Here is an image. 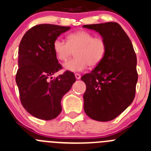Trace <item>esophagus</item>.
Instances as JSON below:
<instances>
[{"instance_id":"34e87169","label":"esophagus","mask_w":151,"mask_h":151,"mask_svg":"<svg viewBox=\"0 0 151 151\" xmlns=\"http://www.w3.org/2000/svg\"><path fill=\"white\" fill-rule=\"evenodd\" d=\"M75 76H76V79H80L81 78V75H79L78 73H76V74H75Z\"/></svg>"}]
</instances>
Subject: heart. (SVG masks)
Wrapping results in <instances>:
<instances>
[{
  "label": "heart",
  "mask_w": 151,
  "mask_h": 151,
  "mask_svg": "<svg viewBox=\"0 0 151 151\" xmlns=\"http://www.w3.org/2000/svg\"><path fill=\"white\" fill-rule=\"evenodd\" d=\"M53 51L60 61H66L75 52V57L64 64L65 70L81 72L88 65L91 67L98 66L104 59L107 50L106 41L101 37H94L86 31H78L67 37V42L57 38L52 44Z\"/></svg>",
  "instance_id": "heart-1"
}]
</instances>
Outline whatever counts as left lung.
I'll return each mask as SVG.
<instances>
[{
    "instance_id": "8db88e82",
    "label": "left lung",
    "mask_w": 151,
    "mask_h": 151,
    "mask_svg": "<svg viewBox=\"0 0 151 151\" xmlns=\"http://www.w3.org/2000/svg\"><path fill=\"white\" fill-rule=\"evenodd\" d=\"M106 41L104 59L81 79L85 83L84 110L92 119L108 122L121 114L133 102L138 81L137 59L133 44L116 22L84 25Z\"/></svg>"
}]
</instances>
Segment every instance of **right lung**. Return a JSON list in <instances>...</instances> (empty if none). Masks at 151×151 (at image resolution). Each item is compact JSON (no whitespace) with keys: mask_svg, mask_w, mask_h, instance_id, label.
I'll use <instances>...</instances> for the list:
<instances>
[{"mask_svg":"<svg viewBox=\"0 0 151 151\" xmlns=\"http://www.w3.org/2000/svg\"><path fill=\"white\" fill-rule=\"evenodd\" d=\"M70 29L39 24L29 29L20 43L15 80L21 104L39 119L51 120L60 114L61 99L76 81L74 73L70 71L52 78L61 69L53 51V42Z\"/></svg>","mask_w":151,"mask_h":151,"instance_id":"right-lung-1","label":"right lung"}]
</instances>
